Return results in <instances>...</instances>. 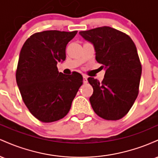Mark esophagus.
<instances>
[{
    "instance_id": "esophagus-1",
    "label": "esophagus",
    "mask_w": 158,
    "mask_h": 158,
    "mask_svg": "<svg viewBox=\"0 0 158 158\" xmlns=\"http://www.w3.org/2000/svg\"><path fill=\"white\" fill-rule=\"evenodd\" d=\"M83 82H84L85 84L88 82V77H87L86 75H83Z\"/></svg>"
}]
</instances>
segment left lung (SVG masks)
<instances>
[{
	"label": "left lung",
	"instance_id": "8db88e82",
	"mask_svg": "<svg viewBox=\"0 0 158 158\" xmlns=\"http://www.w3.org/2000/svg\"><path fill=\"white\" fill-rule=\"evenodd\" d=\"M94 45L96 60L106 70L102 82L89 77L94 89L90 102L95 113L107 120H117L129 111L137 99L142 66L131 38L110 27L79 32Z\"/></svg>",
	"mask_w": 158,
	"mask_h": 158
}]
</instances>
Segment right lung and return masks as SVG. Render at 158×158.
<instances>
[{"label": "right lung", "mask_w": 158, "mask_h": 158, "mask_svg": "<svg viewBox=\"0 0 158 158\" xmlns=\"http://www.w3.org/2000/svg\"><path fill=\"white\" fill-rule=\"evenodd\" d=\"M77 33L59 30L36 32L21 50L16 81L24 104L41 122H55L65 117L82 85L80 73L65 75L56 66L65 60L67 44Z\"/></svg>", "instance_id": "add662e5"}]
</instances>
